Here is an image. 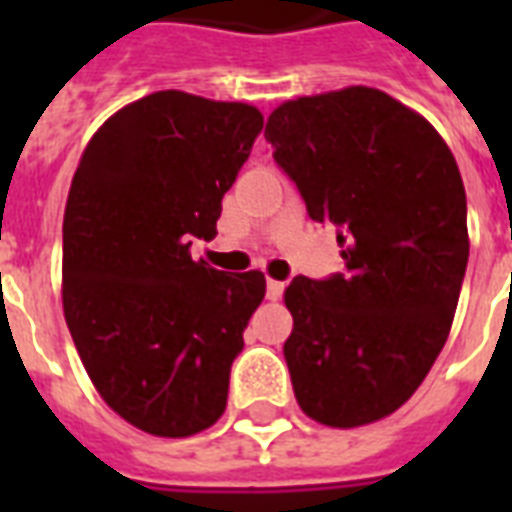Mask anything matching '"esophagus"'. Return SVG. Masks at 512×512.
Returning <instances> with one entry per match:
<instances>
[{
  "instance_id": "1",
  "label": "esophagus",
  "mask_w": 512,
  "mask_h": 512,
  "mask_svg": "<svg viewBox=\"0 0 512 512\" xmlns=\"http://www.w3.org/2000/svg\"><path fill=\"white\" fill-rule=\"evenodd\" d=\"M265 295H268V300H279V297L284 295V281L268 279V284H265Z\"/></svg>"
}]
</instances>
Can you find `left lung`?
<instances>
[{
	"instance_id": "obj_1",
	"label": "left lung",
	"mask_w": 512,
	"mask_h": 512,
	"mask_svg": "<svg viewBox=\"0 0 512 512\" xmlns=\"http://www.w3.org/2000/svg\"><path fill=\"white\" fill-rule=\"evenodd\" d=\"M265 140L308 217L335 223L345 247V271L295 276L284 292L297 404L332 428L382 420L452 329L470 255L457 162L420 114L372 87L287 100Z\"/></svg>"
}]
</instances>
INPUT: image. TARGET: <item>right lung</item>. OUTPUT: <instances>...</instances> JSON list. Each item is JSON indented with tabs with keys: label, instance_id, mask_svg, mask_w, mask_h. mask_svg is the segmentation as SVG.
I'll use <instances>...</instances> for the list:
<instances>
[{
	"label": "right lung",
	"instance_id": "add662e5",
	"mask_svg": "<svg viewBox=\"0 0 512 512\" xmlns=\"http://www.w3.org/2000/svg\"><path fill=\"white\" fill-rule=\"evenodd\" d=\"M260 130L247 103L154 92L95 132L71 180L66 324L103 401L151 436H193L225 412L265 276L217 271L188 249L217 236Z\"/></svg>",
	"mask_w": 512,
	"mask_h": 512
}]
</instances>
